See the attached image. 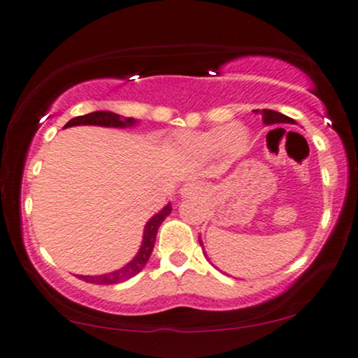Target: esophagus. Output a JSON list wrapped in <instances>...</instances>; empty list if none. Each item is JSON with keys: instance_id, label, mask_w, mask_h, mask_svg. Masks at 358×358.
I'll return each mask as SVG.
<instances>
[{"instance_id": "obj_1", "label": "esophagus", "mask_w": 358, "mask_h": 358, "mask_svg": "<svg viewBox=\"0 0 358 358\" xmlns=\"http://www.w3.org/2000/svg\"><path fill=\"white\" fill-rule=\"evenodd\" d=\"M201 192H203L201 185L194 183V182L185 183L183 187L180 188V194H182V198H196L201 194Z\"/></svg>"}]
</instances>
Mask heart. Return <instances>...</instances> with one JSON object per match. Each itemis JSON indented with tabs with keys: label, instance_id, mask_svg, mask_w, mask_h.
<instances>
[{
	"label": "heart",
	"instance_id": "b5f03b06",
	"mask_svg": "<svg viewBox=\"0 0 358 358\" xmlns=\"http://www.w3.org/2000/svg\"><path fill=\"white\" fill-rule=\"evenodd\" d=\"M249 136L239 124H229L226 127H213L201 132H187L180 137V147L187 154L206 159L217 150L229 155H241L245 150Z\"/></svg>",
	"mask_w": 358,
	"mask_h": 358
}]
</instances>
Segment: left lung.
Here are the masks:
<instances>
[{"label": "left lung", "instance_id": "1", "mask_svg": "<svg viewBox=\"0 0 358 358\" xmlns=\"http://www.w3.org/2000/svg\"><path fill=\"white\" fill-rule=\"evenodd\" d=\"M255 114H260L262 116V121H264L265 126H278V124H296L294 122V119L285 116V114L278 113V111H273V109H255L254 111ZM199 239V244L203 247V242H201V237H198Z\"/></svg>", "mask_w": 358, "mask_h": 358}]
</instances>
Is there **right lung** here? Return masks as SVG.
I'll return each instance as SVG.
<instances>
[{
	"instance_id": "1",
	"label": "right lung",
	"mask_w": 358,
	"mask_h": 358,
	"mask_svg": "<svg viewBox=\"0 0 358 358\" xmlns=\"http://www.w3.org/2000/svg\"><path fill=\"white\" fill-rule=\"evenodd\" d=\"M137 121L134 117H124L119 116L116 113L111 111H94L90 114H85V116H76L65 124V127H73V126H101V127H117V129H124V127H132L136 126ZM64 127V129H65ZM171 213V204L169 203L166 206L160 209L159 213L154 214L149 221H147L144 227V236H142V244L141 249L137 252L134 259H132L129 264L121 266L119 270L109 271V273L104 275H78L80 280L87 283H94V285H116L121 282H126V280L136 276L142 268L147 265V262L150 259L152 250H154L155 245V237L157 231H159L160 224L165 221V217Z\"/></svg>"
}]
</instances>
